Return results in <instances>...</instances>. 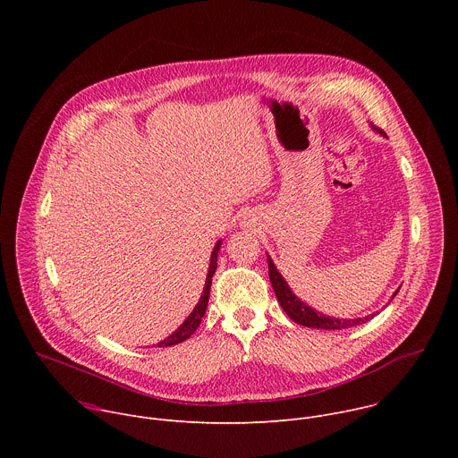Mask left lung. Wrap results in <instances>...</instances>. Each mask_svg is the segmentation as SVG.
<instances>
[{
    "instance_id": "left-lung-1",
    "label": "left lung",
    "mask_w": 458,
    "mask_h": 458,
    "mask_svg": "<svg viewBox=\"0 0 458 458\" xmlns=\"http://www.w3.org/2000/svg\"><path fill=\"white\" fill-rule=\"evenodd\" d=\"M373 128L377 130V132L384 134L382 128H378V126H373ZM268 276H270V283L274 286L279 304L283 306L286 315L301 326H308V328H318V330H344V328H352V326L362 324V322L369 320L371 317H375V313H373V315L359 317V318H335V317H326L320 311H315L313 308H310L308 304H304L299 297H295L292 293L290 286L286 284L283 276L277 272L270 257H268ZM397 292H395V295H397Z\"/></svg>"
}]
</instances>
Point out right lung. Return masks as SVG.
Returning a JSON list of instances; mask_svg holds the SVG:
<instances>
[{
  "instance_id": "obj_1",
  "label": "right lung",
  "mask_w": 458,
  "mask_h": 458,
  "mask_svg": "<svg viewBox=\"0 0 458 458\" xmlns=\"http://www.w3.org/2000/svg\"><path fill=\"white\" fill-rule=\"evenodd\" d=\"M219 248H221V242L216 244L214 251H212V257H210V267H208V276H207V284H205V290H203V295L198 302V306L193 308V311L188 315V318L179 326V328L170 335L166 337L165 341L157 343L159 348H165V346H174V344H179L182 341H186L190 335H193V332L198 330V326L201 324L203 317H205V311H207V306H208V297H210V286H212V277L217 270V253H219Z\"/></svg>"
}]
</instances>
